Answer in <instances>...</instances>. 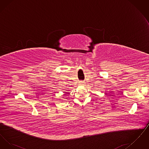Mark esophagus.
Listing matches in <instances>:
<instances>
[{
  "instance_id": "34e87169",
  "label": "esophagus",
  "mask_w": 149,
  "mask_h": 149,
  "mask_svg": "<svg viewBox=\"0 0 149 149\" xmlns=\"http://www.w3.org/2000/svg\"><path fill=\"white\" fill-rule=\"evenodd\" d=\"M79 84L81 85H84L85 84V82L84 81H80Z\"/></svg>"
}]
</instances>
